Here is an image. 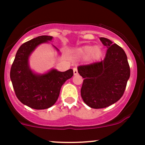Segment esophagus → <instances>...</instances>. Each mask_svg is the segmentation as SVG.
<instances>
[{"mask_svg": "<svg viewBox=\"0 0 145 145\" xmlns=\"http://www.w3.org/2000/svg\"><path fill=\"white\" fill-rule=\"evenodd\" d=\"M78 69H77L76 67L73 68V74H74V75H78Z\"/></svg>", "mask_w": 145, "mask_h": 145, "instance_id": "1", "label": "esophagus"}]
</instances>
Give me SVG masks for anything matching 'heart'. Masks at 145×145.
Returning <instances> with one entry per match:
<instances>
[{
    "label": "heart",
    "mask_w": 145,
    "mask_h": 145,
    "mask_svg": "<svg viewBox=\"0 0 145 145\" xmlns=\"http://www.w3.org/2000/svg\"><path fill=\"white\" fill-rule=\"evenodd\" d=\"M75 54H77V56L82 57V58H86L88 57H90L92 60L97 61L102 57V49L99 46H96L93 47L90 45H85V46L76 48Z\"/></svg>",
    "instance_id": "heart-1"
}]
</instances>
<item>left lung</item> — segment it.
I'll return each instance as SVG.
<instances>
[{"label": "left lung", "instance_id": "obj_1", "mask_svg": "<svg viewBox=\"0 0 145 145\" xmlns=\"http://www.w3.org/2000/svg\"><path fill=\"white\" fill-rule=\"evenodd\" d=\"M107 48L105 57L100 62L78 67L84 78L81 97L88 107L105 108L121 98L130 77L127 56L121 47L110 40L100 38Z\"/></svg>", "mask_w": 145, "mask_h": 145}]
</instances>
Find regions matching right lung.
<instances>
[{"instance_id": "right-lung-1", "label": "right lung", "mask_w": 145, "mask_h": 145, "mask_svg": "<svg viewBox=\"0 0 145 145\" xmlns=\"http://www.w3.org/2000/svg\"><path fill=\"white\" fill-rule=\"evenodd\" d=\"M52 39V36L41 35L23 43L11 65L10 78L16 97L22 104L35 110H44L54 105L61 86L73 75L72 69L60 72L53 68L39 74L30 68L29 59L32 53L39 45L49 43ZM53 46L59 53V50Z\"/></svg>"}]
</instances>
